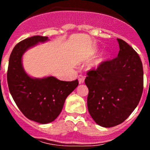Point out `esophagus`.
Returning a JSON list of instances; mask_svg holds the SVG:
<instances>
[{"label":"esophagus","instance_id":"34e87169","mask_svg":"<svg viewBox=\"0 0 150 150\" xmlns=\"http://www.w3.org/2000/svg\"><path fill=\"white\" fill-rule=\"evenodd\" d=\"M78 80H79V83L80 84L84 83V82H85V76H83V75H80L78 76Z\"/></svg>","mask_w":150,"mask_h":150}]
</instances>
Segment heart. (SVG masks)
Masks as SVG:
<instances>
[{
  "mask_svg": "<svg viewBox=\"0 0 150 150\" xmlns=\"http://www.w3.org/2000/svg\"><path fill=\"white\" fill-rule=\"evenodd\" d=\"M104 61V57H102V58H99V59H98L97 61L95 63V65H99L101 63H102V62Z\"/></svg>",
  "mask_w": 150,
  "mask_h": 150,
  "instance_id": "heart-1",
  "label": "heart"
}]
</instances>
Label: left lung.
I'll list each match as a JSON object with an SVG mask.
<instances>
[{
	"instance_id": "8db88e82",
	"label": "left lung",
	"mask_w": 150,
	"mask_h": 150,
	"mask_svg": "<svg viewBox=\"0 0 150 150\" xmlns=\"http://www.w3.org/2000/svg\"><path fill=\"white\" fill-rule=\"evenodd\" d=\"M118 56L87 71V107L98 125L116 126L128 118L140 102L143 91V68L137 53L117 39Z\"/></svg>"
}]
</instances>
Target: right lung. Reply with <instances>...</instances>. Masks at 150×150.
<instances>
[{"label":"right lung","mask_w":150,"mask_h":150,"mask_svg":"<svg viewBox=\"0 0 150 150\" xmlns=\"http://www.w3.org/2000/svg\"><path fill=\"white\" fill-rule=\"evenodd\" d=\"M47 39V37L33 36L16 44L10 56L7 73L10 92L19 109L27 118L42 124L51 123L57 118L65 99L79 84L77 80L67 82L52 76L33 79L24 71L22 65L24 52Z\"/></svg>","instance_id":"1"}]
</instances>
